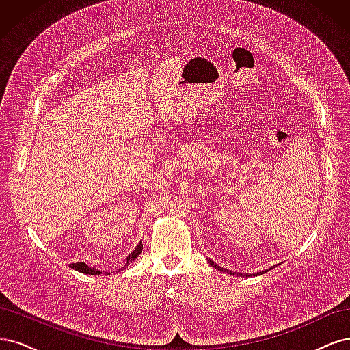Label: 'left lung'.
I'll return each instance as SVG.
<instances>
[{"mask_svg":"<svg viewBox=\"0 0 350 350\" xmlns=\"http://www.w3.org/2000/svg\"><path fill=\"white\" fill-rule=\"evenodd\" d=\"M210 262H211V261H210ZM211 266H213V267H216L217 270H221V271H225V269H221V267H219V266H217V264H215V262H211ZM230 274H238V273H232V271H230ZM242 276H248V274H242Z\"/></svg>","mask_w":350,"mask_h":350,"instance_id":"8db88e82","label":"left lung"}]
</instances>
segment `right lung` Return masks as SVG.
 I'll return each mask as SVG.
<instances>
[{
	"label": "right lung",
	"mask_w": 350,
	"mask_h": 350,
	"mask_svg": "<svg viewBox=\"0 0 350 350\" xmlns=\"http://www.w3.org/2000/svg\"><path fill=\"white\" fill-rule=\"evenodd\" d=\"M142 250H143V243L140 242L139 245H137V248L130 254L129 257H126V264L131 262V261H134L137 257H139V254L142 252ZM71 267H72L74 270H77V271L84 273V274H92V276H94V274H100V273H102V271H99L98 269L89 267L88 264H84V262H72V264H71Z\"/></svg>",
	"instance_id": "right-lung-1"
}]
</instances>
